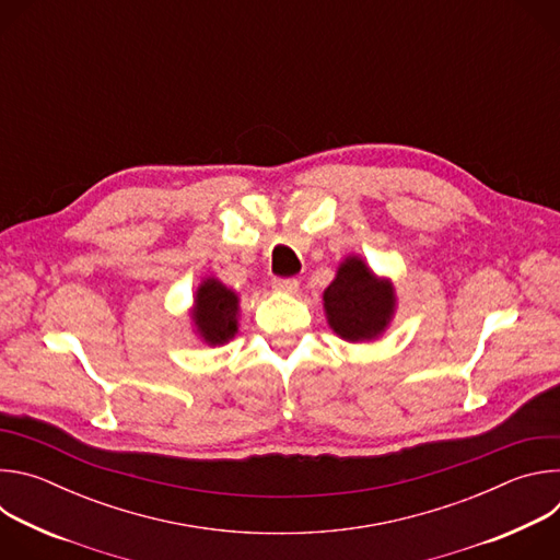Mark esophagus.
Listing matches in <instances>:
<instances>
[{
  "label": "esophagus",
  "mask_w": 560,
  "mask_h": 560,
  "mask_svg": "<svg viewBox=\"0 0 560 560\" xmlns=\"http://www.w3.org/2000/svg\"><path fill=\"white\" fill-rule=\"evenodd\" d=\"M272 288H275L277 292L294 294V292L299 290V281H296V279H292V277H288V279H275V281H272Z\"/></svg>",
  "instance_id": "34e87169"
}]
</instances>
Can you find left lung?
<instances>
[{
	"label": "left lung",
	"instance_id": "left-lung-1",
	"mask_svg": "<svg viewBox=\"0 0 560 560\" xmlns=\"http://www.w3.org/2000/svg\"><path fill=\"white\" fill-rule=\"evenodd\" d=\"M330 328L346 341H370L378 337L394 312V290L359 259L348 257L337 279L324 292Z\"/></svg>",
	"mask_w": 560,
	"mask_h": 560
}]
</instances>
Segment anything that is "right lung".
Masks as SVG:
<instances>
[{"instance_id": "1", "label": "right lung", "mask_w": 560, "mask_h": 560, "mask_svg": "<svg viewBox=\"0 0 560 560\" xmlns=\"http://www.w3.org/2000/svg\"><path fill=\"white\" fill-rule=\"evenodd\" d=\"M195 326L206 343L221 346L236 335L238 299L217 279H206L195 296Z\"/></svg>"}]
</instances>
